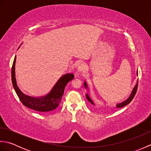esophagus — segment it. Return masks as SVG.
<instances>
[{
    "instance_id": "obj_1",
    "label": "esophagus",
    "mask_w": 151,
    "mask_h": 151,
    "mask_svg": "<svg viewBox=\"0 0 151 151\" xmlns=\"http://www.w3.org/2000/svg\"><path fill=\"white\" fill-rule=\"evenodd\" d=\"M86 69V66L84 63H82L78 67V71L80 73L84 72Z\"/></svg>"
}]
</instances>
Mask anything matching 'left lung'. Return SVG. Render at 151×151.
Masks as SVG:
<instances>
[{"mask_svg": "<svg viewBox=\"0 0 151 151\" xmlns=\"http://www.w3.org/2000/svg\"><path fill=\"white\" fill-rule=\"evenodd\" d=\"M137 75H138V73H137ZM137 86H138V81H137V82H136V84L135 86H134V88H133L132 91V93H131V94H130V95L129 96V97L128 98L126 101H123V102H121V103H118L117 104H116V108H122V107H123V106H125L127 105L128 104H129L130 102L131 101H132V99H133L134 97V96H135V95H136V93L137 89ZM84 87H85V88H87V89L88 88L87 83H86V82H84ZM86 98H87L88 101H89V102H91V103L92 104L95 105L93 101L91 100V99L90 98V97H89V95L88 93L86 94Z\"/></svg>", "mask_w": 151, "mask_h": 151, "instance_id": "left-lung-1", "label": "left lung"}]
</instances>
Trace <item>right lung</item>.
<instances>
[{"instance_id": "obj_1", "label": "right lung", "mask_w": 151, "mask_h": 151, "mask_svg": "<svg viewBox=\"0 0 151 151\" xmlns=\"http://www.w3.org/2000/svg\"><path fill=\"white\" fill-rule=\"evenodd\" d=\"M15 62L16 56L15 57L14 62H13L12 68V81L16 93L22 104L34 110L41 112L52 111L58 106L61 101H62L64 89H65L67 84L74 78L73 74L67 73L63 75L57 81L51 91L45 96L33 97L24 94L18 88L15 78Z\"/></svg>"}]
</instances>
